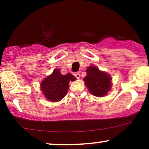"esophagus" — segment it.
Returning <instances> with one entry per match:
<instances>
[{"label":"esophagus","instance_id":"esophagus-1","mask_svg":"<svg viewBox=\"0 0 149 149\" xmlns=\"http://www.w3.org/2000/svg\"><path fill=\"white\" fill-rule=\"evenodd\" d=\"M74 76H76V78H78V79H79V78H80V73H74Z\"/></svg>","mask_w":149,"mask_h":149}]
</instances>
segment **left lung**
<instances>
[{
    "instance_id": "obj_1",
    "label": "left lung",
    "mask_w": 149,
    "mask_h": 149,
    "mask_svg": "<svg viewBox=\"0 0 149 149\" xmlns=\"http://www.w3.org/2000/svg\"><path fill=\"white\" fill-rule=\"evenodd\" d=\"M85 71L87 75L83 80L90 93L98 97L107 95L112 86V78L110 74L95 66H88Z\"/></svg>"
}]
</instances>
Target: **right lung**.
Here are the masks:
<instances>
[{"label":"right lung","mask_w":149,"mask_h":149,"mask_svg":"<svg viewBox=\"0 0 149 149\" xmlns=\"http://www.w3.org/2000/svg\"><path fill=\"white\" fill-rule=\"evenodd\" d=\"M76 80L71 73L62 75L60 69H54L50 75L44 78L40 83V90L47 100L57 102L66 96L69 87V82Z\"/></svg>","instance_id":"obj_1"}]
</instances>
